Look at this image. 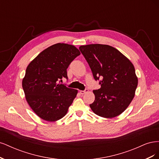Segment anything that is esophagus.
<instances>
[{
  "label": "esophagus",
  "mask_w": 159,
  "mask_h": 159,
  "mask_svg": "<svg viewBox=\"0 0 159 159\" xmlns=\"http://www.w3.org/2000/svg\"><path fill=\"white\" fill-rule=\"evenodd\" d=\"M89 90H88V89H85V90H81L80 91V93L81 94V95H84V93H85L86 92H88V91Z\"/></svg>",
  "instance_id": "34e87169"
}]
</instances>
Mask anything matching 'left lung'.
Masks as SVG:
<instances>
[{"mask_svg":"<svg viewBox=\"0 0 159 159\" xmlns=\"http://www.w3.org/2000/svg\"><path fill=\"white\" fill-rule=\"evenodd\" d=\"M101 88L93 90L95 101L89 106L100 117L113 118L122 113L133 100L138 84L134 66L115 48L89 44L79 48Z\"/></svg>","mask_w":159,"mask_h":159,"instance_id":"obj_1","label":"left lung"}]
</instances>
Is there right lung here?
<instances>
[{
    "instance_id": "obj_1",
    "label": "right lung",
    "mask_w": 159,
    "mask_h": 159,
    "mask_svg": "<svg viewBox=\"0 0 159 159\" xmlns=\"http://www.w3.org/2000/svg\"><path fill=\"white\" fill-rule=\"evenodd\" d=\"M79 55L74 46L57 43L43 50L28 66L22 88L28 105L41 119L56 121L68 112L78 90L60 81L68 80L67 69Z\"/></svg>"
}]
</instances>
